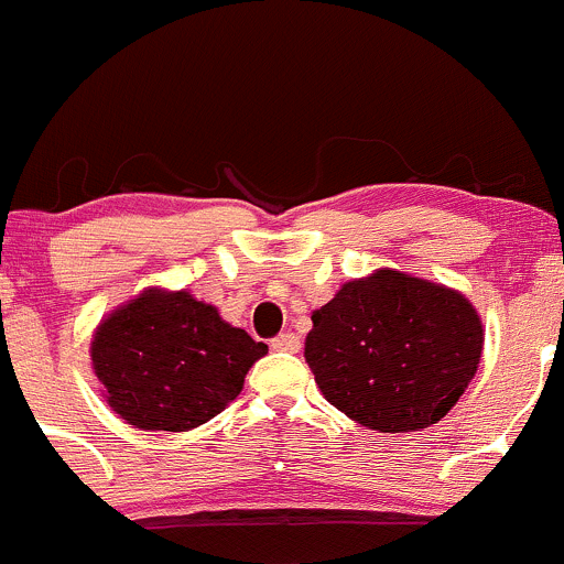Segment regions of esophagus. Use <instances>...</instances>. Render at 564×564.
Returning <instances> with one entry per match:
<instances>
[{"instance_id": "obj_1", "label": "esophagus", "mask_w": 564, "mask_h": 564, "mask_svg": "<svg viewBox=\"0 0 564 564\" xmlns=\"http://www.w3.org/2000/svg\"><path fill=\"white\" fill-rule=\"evenodd\" d=\"M271 347H274V350H282V352H299L301 350V336L293 334V330H284V334L271 339Z\"/></svg>"}]
</instances>
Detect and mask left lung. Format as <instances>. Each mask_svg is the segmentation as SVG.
Instances as JSON below:
<instances>
[{"label":"left lung","instance_id":"obj_1","mask_svg":"<svg viewBox=\"0 0 564 564\" xmlns=\"http://www.w3.org/2000/svg\"><path fill=\"white\" fill-rule=\"evenodd\" d=\"M312 323L304 358L323 397L375 432H417L448 415L484 350L462 293L388 269L347 282Z\"/></svg>","mask_w":564,"mask_h":564}]
</instances>
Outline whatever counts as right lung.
I'll list each match as a JSON object with an SVG mask.
<instances>
[{"label": "right lung", "mask_w": 564, "mask_h": 564, "mask_svg": "<svg viewBox=\"0 0 564 564\" xmlns=\"http://www.w3.org/2000/svg\"><path fill=\"white\" fill-rule=\"evenodd\" d=\"M269 345L193 295L147 290L97 328L91 364L108 404L135 429L187 432L241 393Z\"/></svg>", "instance_id": "obj_1"}]
</instances>
